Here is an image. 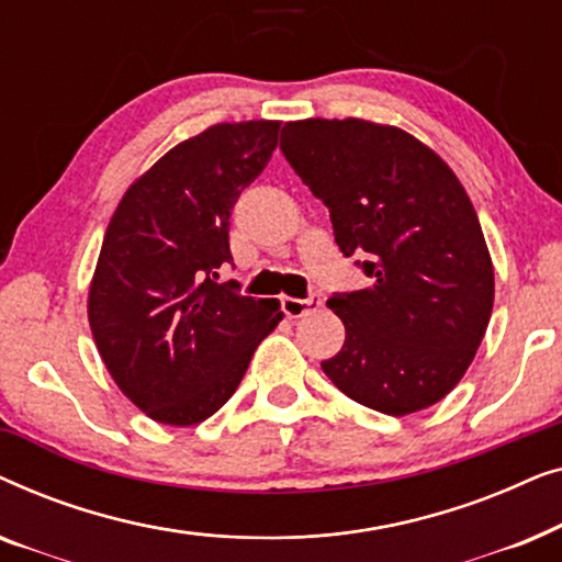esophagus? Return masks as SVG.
<instances>
[{
	"label": "esophagus",
	"instance_id": "1",
	"mask_svg": "<svg viewBox=\"0 0 562 562\" xmlns=\"http://www.w3.org/2000/svg\"><path fill=\"white\" fill-rule=\"evenodd\" d=\"M322 299L319 296H310V299H294V296H283L281 299V310L289 319H299L304 314H310L314 310H319Z\"/></svg>",
	"mask_w": 562,
	"mask_h": 562
}]
</instances>
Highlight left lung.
Masks as SVG:
<instances>
[{"mask_svg":"<svg viewBox=\"0 0 562 562\" xmlns=\"http://www.w3.org/2000/svg\"><path fill=\"white\" fill-rule=\"evenodd\" d=\"M281 150L371 286L327 299L345 325L327 379L368 409L404 417L450 394L494 310V263L463 183L432 148L381 122L296 120Z\"/></svg>","mask_w":562,"mask_h":562,"instance_id":"left-lung-1","label":"left lung"}]
</instances>
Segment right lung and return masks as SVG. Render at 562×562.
<instances>
[{"label":"right lung","mask_w":562,"mask_h":562,"mask_svg":"<svg viewBox=\"0 0 562 562\" xmlns=\"http://www.w3.org/2000/svg\"><path fill=\"white\" fill-rule=\"evenodd\" d=\"M279 130V120L220 122L181 140L130 183L106 225L89 327L112 381L160 425L212 417L283 319L279 299L214 281L233 263L229 212Z\"/></svg>","instance_id":"1"}]
</instances>
